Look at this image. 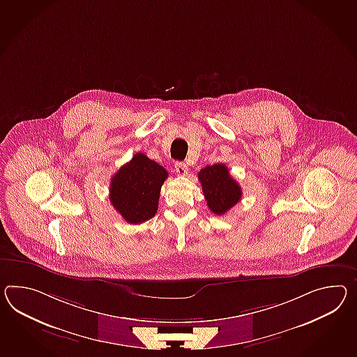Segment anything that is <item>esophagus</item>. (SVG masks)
Here are the masks:
<instances>
[{"label":"esophagus","instance_id":"obj_1","mask_svg":"<svg viewBox=\"0 0 357 357\" xmlns=\"http://www.w3.org/2000/svg\"><path fill=\"white\" fill-rule=\"evenodd\" d=\"M174 167L175 172H176V174L178 175H182V176H184V175L188 173V167H187V165H185L184 162H176Z\"/></svg>","mask_w":357,"mask_h":357}]
</instances>
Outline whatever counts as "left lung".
Segmentation results:
<instances>
[{"label":"left lung","instance_id":"8db88e82","mask_svg":"<svg viewBox=\"0 0 357 357\" xmlns=\"http://www.w3.org/2000/svg\"><path fill=\"white\" fill-rule=\"evenodd\" d=\"M205 200L214 214L223 215L241 200V187L225 164L205 166L199 173Z\"/></svg>","mask_w":357,"mask_h":357}]
</instances>
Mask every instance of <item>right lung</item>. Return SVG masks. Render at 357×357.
<instances>
[{"mask_svg": "<svg viewBox=\"0 0 357 357\" xmlns=\"http://www.w3.org/2000/svg\"><path fill=\"white\" fill-rule=\"evenodd\" d=\"M167 175L165 167L142 152L134 155L111 179L112 206L130 225H139L155 217L161 185Z\"/></svg>", "mask_w": 357, "mask_h": 357, "instance_id": "right-lung-1", "label": "right lung"}]
</instances>
